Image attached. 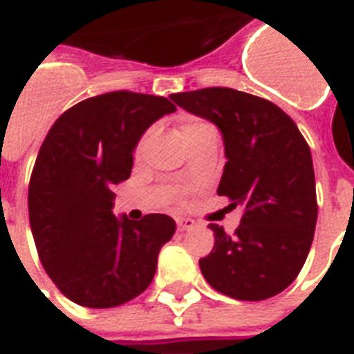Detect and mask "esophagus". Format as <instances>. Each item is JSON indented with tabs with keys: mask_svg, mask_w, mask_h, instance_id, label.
<instances>
[{
	"mask_svg": "<svg viewBox=\"0 0 354 354\" xmlns=\"http://www.w3.org/2000/svg\"><path fill=\"white\" fill-rule=\"evenodd\" d=\"M175 223H177V230H179V232H189V230H194L195 227V221L186 217H177L175 218Z\"/></svg>",
	"mask_w": 354,
	"mask_h": 354,
	"instance_id": "esophagus-1",
	"label": "esophagus"
}]
</instances>
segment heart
<instances>
[{
  "label": "heart",
  "mask_w": 354,
  "mask_h": 354,
  "mask_svg": "<svg viewBox=\"0 0 354 354\" xmlns=\"http://www.w3.org/2000/svg\"><path fill=\"white\" fill-rule=\"evenodd\" d=\"M204 133H217L215 127L209 124L208 121H203V119H195V118H189L184 121L183 128H180V136L186 142L195 139L198 136H204ZM146 142H148V133L141 137V141L137 142V148H136V156H141L142 150H145Z\"/></svg>",
  "instance_id": "heart-1"
}]
</instances>
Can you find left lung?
Here are the masks:
<instances>
[{
    "mask_svg": "<svg viewBox=\"0 0 354 354\" xmlns=\"http://www.w3.org/2000/svg\"><path fill=\"white\" fill-rule=\"evenodd\" d=\"M170 97L223 131L227 162L217 194L244 208L233 235L209 224L215 246L198 261L204 279L236 300L275 297L302 270L317 226L308 142L284 110L251 93L212 86Z\"/></svg>",
    "mask_w": 354,
    "mask_h": 354,
    "instance_id": "1",
    "label": "left lung"
}]
</instances>
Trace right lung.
<instances>
[{
    "instance_id": "1",
    "label": "right lung",
    "mask_w": 354,
    "mask_h": 354,
    "mask_svg": "<svg viewBox=\"0 0 354 354\" xmlns=\"http://www.w3.org/2000/svg\"><path fill=\"white\" fill-rule=\"evenodd\" d=\"M170 99L118 90L61 113L46 133L28 184V217L39 261L57 289L84 308H115L151 284L175 221L112 213L113 184L127 180L151 122Z\"/></svg>"
}]
</instances>
